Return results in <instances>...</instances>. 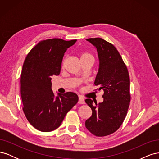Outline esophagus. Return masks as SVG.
<instances>
[{
    "mask_svg": "<svg viewBox=\"0 0 159 159\" xmlns=\"http://www.w3.org/2000/svg\"><path fill=\"white\" fill-rule=\"evenodd\" d=\"M78 103L80 104H84L85 103V100L83 98L79 97V100H78Z\"/></svg>",
    "mask_w": 159,
    "mask_h": 159,
    "instance_id": "34e87169",
    "label": "esophagus"
}]
</instances>
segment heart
Listing matches in <instances>:
<instances>
[{
	"instance_id": "b5f03b06",
	"label": "heart",
	"mask_w": 159,
	"mask_h": 159,
	"mask_svg": "<svg viewBox=\"0 0 159 159\" xmlns=\"http://www.w3.org/2000/svg\"><path fill=\"white\" fill-rule=\"evenodd\" d=\"M93 60V56L90 52H87V51H84V52H81L80 54V60L83 61V60Z\"/></svg>"
}]
</instances>
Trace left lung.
I'll list each match as a JSON object with an SVG mask.
<instances>
[{"instance_id": "1", "label": "left lung", "mask_w": 159, "mask_h": 159, "mask_svg": "<svg viewBox=\"0 0 159 159\" xmlns=\"http://www.w3.org/2000/svg\"><path fill=\"white\" fill-rule=\"evenodd\" d=\"M98 53L99 68L94 84L103 90V102L95 105L91 99L85 103L92 110L85 121L88 131L97 137H104L115 132L121 125L129 107L130 79L127 66L117 48L101 38H88ZM96 89V90H97Z\"/></svg>"}]
</instances>
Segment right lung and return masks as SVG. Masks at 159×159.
<instances>
[{
	"instance_id": "1",
	"label": "right lung",
	"mask_w": 159,
	"mask_h": 159,
	"mask_svg": "<svg viewBox=\"0 0 159 159\" xmlns=\"http://www.w3.org/2000/svg\"><path fill=\"white\" fill-rule=\"evenodd\" d=\"M77 40H44L29 52L24 62L20 78L22 109L32 125L38 131L50 132L59 127L69 111L78 102L73 92L58 93L52 90V77L60 73L67 49Z\"/></svg>"
}]
</instances>
